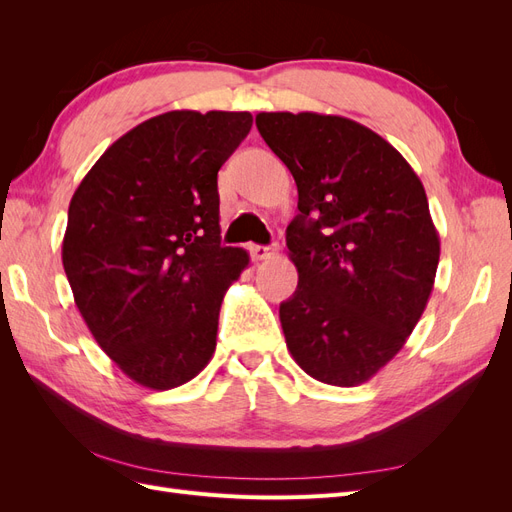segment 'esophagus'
Segmentation results:
<instances>
[{
  "instance_id": "34e87169",
  "label": "esophagus",
  "mask_w": 512,
  "mask_h": 512,
  "mask_svg": "<svg viewBox=\"0 0 512 512\" xmlns=\"http://www.w3.org/2000/svg\"><path fill=\"white\" fill-rule=\"evenodd\" d=\"M277 250H280L277 245H252V256L256 260H269L277 256Z\"/></svg>"
}]
</instances>
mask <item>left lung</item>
<instances>
[{"instance_id": "1", "label": "left lung", "mask_w": 512, "mask_h": 512, "mask_svg": "<svg viewBox=\"0 0 512 512\" xmlns=\"http://www.w3.org/2000/svg\"><path fill=\"white\" fill-rule=\"evenodd\" d=\"M256 128L294 177L286 228L299 286L280 305L292 359L312 378L356 386L404 348L440 260L421 179L352 119L258 113Z\"/></svg>"}]
</instances>
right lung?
<instances>
[{"label": "right lung", "mask_w": 512, "mask_h": 512, "mask_svg": "<svg viewBox=\"0 0 512 512\" xmlns=\"http://www.w3.org/2000/svg\"><path fill=\"white\" fill-rule=\"evenodd\" d=\"M250 113L170 111L108 147L76 188L61 260L83 320L130 380L190 382L215 350L228 286L250 262L220 243L218 170Z\"/></svg>", "instance_id": "obj_1"}]
</instances>
